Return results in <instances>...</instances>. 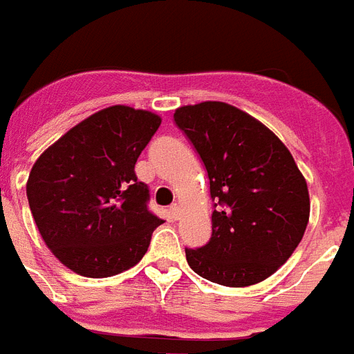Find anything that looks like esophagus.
Segmentation results:
<instances>
[{
	"label": "esophagus",
	"mask_w": 354,
	"mask_h": 354,
	"mask_svg": "<svg viewBox=\"0 0 354 354\" xmlns=\"http://www.w3.org/2000/svg\"><path fill=\"white\" fill-rule=\"evenodd\" d=\"M170 217L174 218V221H177V218L180 217V206H179V204H171V206H170Z\"/></svg>",
	"instance_id": "1"
}]
</instances>
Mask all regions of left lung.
Here are the masks:
<instances>
[{
  "label": "left lung",
  "instance_id": "8db88e82",
  "mask_svg": "<svg viewBox=\"0 0 354 354\" xmlns=\"http://www.w3.org/2000/svg\"><path fill=\"white\" fill-rule=\"evenodd\" d=\"M175 124L208 171L212 239L186 248L189 268L227 288L262 282L288 261L309 221V192L293 156L268 127L221 101L180 106Z\"/></svg>",
  "mask_w": 354,
  "mask_h": 354
}]
</instances>
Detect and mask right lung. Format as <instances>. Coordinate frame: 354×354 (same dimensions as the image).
<instances>
[{"label": "right lung", "instance_id": "add662e5", "mask_svg": "<svg viewBox=\"0 0 354 354\" xmlns=\"http://www.w3.org/2000/svg\"><path fill=\"white\" fill-rule=\"evenodd\" d=\"M160 118L124 104L86 118L32 166L26 197L43 241L77 275L104 279L130 270L162 224L136 162Z\"/></svg>", "mask_w": 354, "mask_h": 354}]
</instances>
